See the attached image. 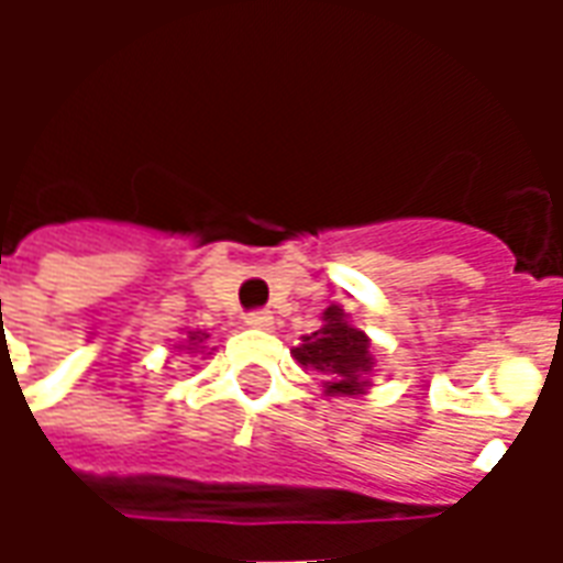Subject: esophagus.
<instances>
[{
    "instance_id": "obj_1",
    "label": "esophagus",
    "mask_w": 563,
    "mask_h": 563,
    "mask_svg": "<svg viewBox=\"0 0 563 563\" xmlns=\"http://www.w3.org/2000/svg\"><path fill=\"white\" fill-rule=\"evenodd\" d=\"M244 322L250 329H271V325H274V313H271V310H250L244 317Z\"/></svg>"
}]
</instances>
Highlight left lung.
<instances>
[{"label":"left lung","instance_id":"8db88e82","mask_svg":"<svg viewBox=\"0 0 563 563\" xmlns=\"http://www.w3.org/2000/svg\"><path fill=\"white\" fill-rule=\"evenodd\" d=\"M292 355L301 367H313L322 374L329 395H362L367 389V374L374 371L367 334L353 329L338 305L322 313L319 331L307 334Z\"/></svg>","mask_w":563,"mask_h":563}]
</instances>
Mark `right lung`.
<instances>
[{
    "label": "right lung",
    "mask_w": 563,
    "mask_h": 563,
    "mask_svg": "<svg viewBox=\"0 0 563 563\" xmlns=\"http://www.w3.org/2000/svg\"><path fill=\"white\" fill-rule=\"evenodd\" d=\"M201 341H205V334H201V331H189V341H186V350H196V346Z\"/></svg>",
    "instance_id": "right-lung-1"
}]
</instances>
